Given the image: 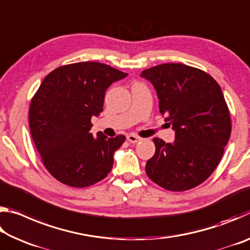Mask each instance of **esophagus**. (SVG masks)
<instances>
[{
	"label": "esophagus",
	"instance_id": "1",
	"mask_svg": "<svg viewBox=\"0 0 250 250\" xmlns=\"http://www.w3.org/2000/svg\"><path fill=\"white\" fill-rule=\"evenodd\" d=\"M126 140H128L130 143H137L141 140L140 137H138V135H135L133 133H131L129 135H126Z\"/></svg>",
	"mask_w": 250,
	"mask_h": 250
}]
</instances>
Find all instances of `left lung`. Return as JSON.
Listing matches in <instances>:
<instances>
[{
    "instance_id": "obj_1",
    "label": "left lung",
    "mask_w": 250,
    "mask_h": 250,
    "mask_svg": "<svg viewBox=\"0 0 250 250\" xmlns=\"http://www.w3.org/2000/svg\"><path fill=\"white\" fill-rule=\"evenodd\" d=\"M159 98L160 112L175 130V140L154 138L155 153L146 175L161 188L183 192L210 176L231 132L228 105L221 87L206 71L184 64L158 65L143 70Z\"/></svg>"
}]
</instances>
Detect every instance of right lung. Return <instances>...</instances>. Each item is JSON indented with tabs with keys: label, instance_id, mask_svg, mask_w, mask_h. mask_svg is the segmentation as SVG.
<instances>
[{
	"label": "right lung",
	"instance_id": "1",
	"mask_svg": "<svg viewBox=\"0 0 250 250\" xmlns=\"http://www.w3.org/2000/svg\"><path fill=\"white\" fill-rule=\"evenodd\" d=\"M126 75L101 62H75L50 71L33 96L28 122L34 145L61 183L88 188L111 171L113 152L125 137L92 135L91 117L104 110L107 88Z\"/></svg>",
	"mask_w": 250,
	"mask_h": 250
}]
</instances>
